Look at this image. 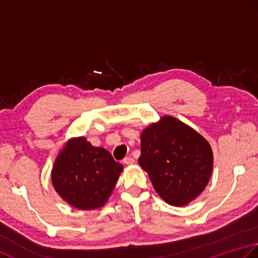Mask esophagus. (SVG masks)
Listing matches in <instances>:
<instances>
[{"label": "esophagus", "instance_id": "34e87169", "mask_svg": "<svg viewBox=\"0 0 258 258\" xmlns=\"http://www.w3.org/2000/svg\"><path fill=\"white\" fill-rule=\"evenodd\" d=\"M123 164L127 165V166L134 165L135 164V159L131 158V157H125V158L123 159Z\"/></svg>", "mask_w": 258, "mask_h": 258}]
</instances>
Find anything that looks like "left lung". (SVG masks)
<instances>
[{"instance_id":"8db88e82","label":"left lung","mask_w":258,"mask_h":258,"mask_svg":"<svg viewBox=\"0 0 258 258\" xmlns=\"http://www.w3.org/2000/svg\"><path fill=\"white\" fill-rule=\"evenodd\" d=\"M139 165L157 194L172 206H185L201 195L213 171L208 141L180 120L165 115L141 133Z\"/></svg>"}]
</instances>
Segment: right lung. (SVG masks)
I'll list each match as a JSON object with an SVG mask.
<instances>
[{"instance_id": "obj_1", "label": "right lung", "mask_w": 258, "mask_h": 258, "mask_svg": "<svg viewBox=\"0 0 258 258\" xmlns=\"http://www.w3.org/2000/svg\"><path fill=\"white\" fill-rule=\"evenodd\" d=\"M122 170L123 166L108 150L79 137L68 141L57 155L51 171L52 185L75 208L97 209L107 203Z\"/></svg>"}]
</instances>
